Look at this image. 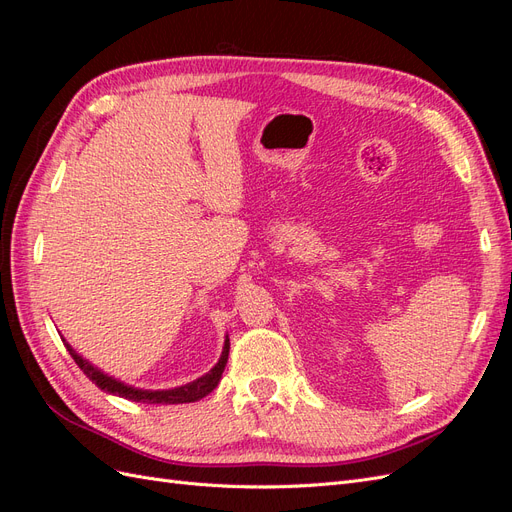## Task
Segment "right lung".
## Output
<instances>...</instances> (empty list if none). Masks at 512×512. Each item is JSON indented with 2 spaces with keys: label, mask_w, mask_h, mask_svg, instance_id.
Here are the masks:
<instances>
[{
  "label": "right lung",
  "mask_w": 512,
  "mask_h": 512,
  "mask_svg": "<svg viewBox=\"0 0 512 512\" xmlns=\"http://www.w3.org/2000/svg\"><path fill=\"white\" fill-rule=\"evenodd\" d=\"M64 346L68 348V352H70V356L74 359V363L83 369V374H85L91 382H94V384L98 386V389H102V391H106V393L119 395V397H123V399L141 401V404H190V401H198V399L207 397V395L215 389V386H218V382H220V378H222V371H224V367H226L228 350H230V344H228V339H226L224 352H222V356H220L218 365H215V367L209 371V374H205L203 378H198V380H194V382H190V384L179 386V389H170V391H141V389H134V386H126L123 382H119V380H115V378H111V376L102 374V371H100L98 367H94L89 361H85L83 356L76 354V352L72 350V346L66 342V339H64Z\"/></svg>",
  "instance_id": "obj_1"
}]
</instances>
